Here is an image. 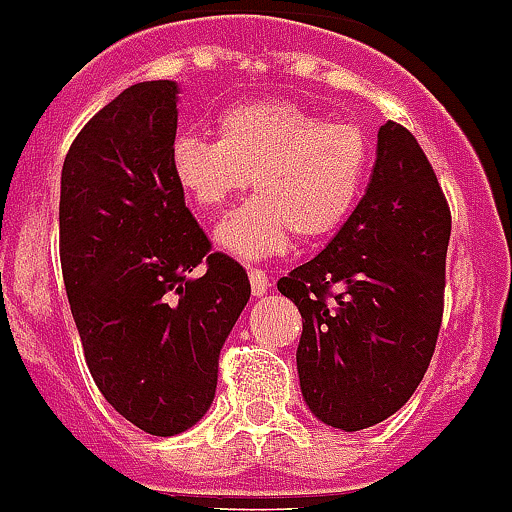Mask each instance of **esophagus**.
<instances>
[{
	"label": "esophagus",
	"instance_id": "esophagus-1",
	"mask_svg": "<svg viewBox=\"0 0 512 512\" xmlns=\"http://www.w3.org/2000/svg\"><path fill=\"white\" fill-rule=\"evenodd\" d=\"M248 279H251V295L264 297L266 289H269V274L261 269H251L248 271Z\"/></svg>",
	"mask_w": 512,
	"mask_h": 512
}]
</instances>
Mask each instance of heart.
I'll return each mask as SVG.
<instances>
[{"label": "heart", "mask_w": 512, "mask_h": 512, "mask_svg": "<svg viewBox=\"0 0 512 512\" xmlns=\"http://www.w3.org/2000/svg\"><path fill=\"white\" fill-rule=\"evenodd\" d=\"M169 169L189 205L223 210L243 189L256 197L230 212L215 246L235 259L279 256L300 235L315 243L346 225L372 174V140L354 122H325L287 99L225 107L217 138L182 130Z\"/></svg>", "instance_id": "obj_1"}]
</instances>
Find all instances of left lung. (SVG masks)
Returning a JSON list of instances; mask_svg holds the SVG:
<instances>
[{
  "label": "left lung",
  "instance_id": "obj_1",
  "mask_svg": "<svg viewBox=\"0 0 512 512\" xmlns=\"http://www.w3.org/2000/svg\"><path fill=\"white\" fill-rule=\"evenodd\" d=\"M449 235V205L423 148L384 122L354 215L277 282L302 315L300 390L325 425L364 431L413 397L441 328Z\"/></svg>",
  "mask_w": 512,
  "mask_h": 512
}]
</instances>
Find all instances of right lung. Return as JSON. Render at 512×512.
I'll return each mask as SVG.
<instances>
[{"mask_svg":"<svg viewBox=\"0 0 512 512\" xmlns=\"http://www.w3.org/2000/svg\"><path fill=\"white\" fill-rule=\"evenodd\" d=\"M176 81H140L84 125L61 171V269L84 359L112 408L151 436L210 410L217 359L251 297L210 253L169 169ZM200 263L206 269L191 277Z\"/></svg>","mask_w":512,"mask_h":512,"instance_id":"1","label":"right lung"}]
</instances>
